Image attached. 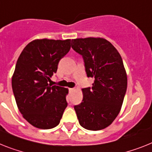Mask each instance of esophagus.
I'll use <instances>...</instances> for the list:
<instances>
[{
    "label": "esophagus",
    "mask_w": 152,
    "mask_h": 152,
    "mask_svg": "<svg viewBox=\"0 0 152 152\" xmlns=\"http://www.w3.org/2000/svg\"><path fill=\"white\" fill-rule=\"evenodd\" d=\"M69 92H72L74 90V88H69Z\"/></svg>",
    "instance_id": "esophagus-1"
}]
</instances>
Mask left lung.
Listing matches in <instances>:
<instances>
[{
	"label": "left lung",
	"mask_w": 152,
	"mask_h": 152,
	"mask_svg": "<svg viewBox=\"0 0 152 152\" xmlns=\"http://www.w3.org/2000/svg\"><path fill=\"white\" fill-rule=\"evenodd\" d=\"M71 46L83 56L88 77L94 78L91 88L82 89V103L74 106L79 123L90 131L104 129L118 115L127 90L121 56L102 38L72 39Z\"/></svg>",
	"instance_id": "left-lung-1"
}]
</instances>
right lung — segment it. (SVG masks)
Segmentation results:
<instances>
[{
	"mask_svg": "<svg viewBox=\"0 0 152 152\" xmlns=\"http://www.w3.org/2000/svg\"><path fill=\"white\" fill-rule=\"evenodd\" d=\"M71 40L36 39L27 45L17 61L12 90L23 117L40 129L58 125L67 107L68 89L48 84Z\"/></svg>",
	"mask_w": 152,
	"mask_h": 152,
	"instance_id": "obj_1",
	"label": "right lung"
}]
</instances>
